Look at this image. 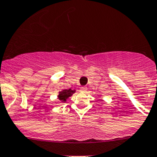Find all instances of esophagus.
I'll return each mask as SVG.
<instances>
[{
    "label": "esophagus",
    "mask_w": 157,
    "mask_h": 157,
    "mask_svg": "<svg viewBox=\"0 0 157 157\" xmlns=\"http://www.w3.org/2000/svg\"><path fill=\"white\" fill-rule=\"evenodd\" d=\"M80 91H82V92H86V91H88V88H87V87L83 86L80 88Z\"/></svg>",
    "instance_id": "1"
}]
</instances>
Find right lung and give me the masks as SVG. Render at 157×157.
<instances>
[{
	"instance_id": "1",
	"label": "right lung",
	"mask_w": 157,
	"mask_h": 157,
	"mask_svg": "<svg viewBox=\"0 0 157 157\" xmlns=\"http://www.w3.org/2000/svg\"><path fill=\"white\" fill-rule=\"evenodd\" d=\"M75 92V90H72L71 88L69 89H63L61 91L59 92L58 94V98L59 100L61 102L64 103L67 101V99L69 98L70 96H72L74 93Z\"/></svg>"
}]
</instances>
